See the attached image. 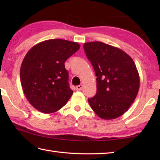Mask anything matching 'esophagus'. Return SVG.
<instances>
[{"instance_id": "esophagus-1", "label": "esophagus", "mask_w": 160, "mask_h": 160, "mask_svg": "<svg viewBox=\"0 0 160 160\" xmlns=\"http://www.w3.org/2000/svg\"><path fill=\"white\" fill-rule=\"evenodd\" d=\"M83 88V85L82 84H80V85H78L76 87V89L77 91H80L82 90V89Z\"/></svg>"}]
</instances>
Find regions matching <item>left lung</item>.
<instances>
[{
  "instance_id": "8db88e82",
  "label": "left lung",
  "mask_w": 160,
  "mask_h": 160,
  "mask_svg": "<svg viewBox=\"0 0 160 160\" xmlns=\"http://www.w3.org/2000/svg\"><path fill=\"white\" fill-rule=\"evenodd\" d=\"M97 77V93L88 99L100 118L113 120L123 115L136 98L140 76L134 61L120 49L102 42L84 44Z\"/></svg>"
}]
</instances>
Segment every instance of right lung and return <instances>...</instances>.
<instances>
[{
    "mask_svg": "<svg viewBox=\"0 0 160 160\" xmlns=\"http://www.w3.org/2000/svg\"><path fill=\"white\" fill-rule=\"evenodd\" d=\"M80 47L75 42L51 39L37 44L26 54L20 67V81L24 94L36 109L54 113L70 99L73 91L64 62Z\"/></svg>",
    "mask_w": 160,
    "mask_h": 160,
    "instance_id": "right-lung-1",
    "label": "right lung"
}]
</instances>
